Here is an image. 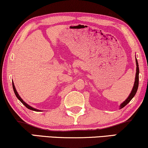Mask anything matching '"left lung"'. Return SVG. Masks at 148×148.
Wrapping results in <instances>:
<instances>
[{
  "label": "left lung",
  "mask_w": 148,
  "mask_h": 148,
  "mask_svg": "<svg viewBox=\"0 0 148 148\" xmlns=\"http://www.w3.org/2000/svg\"><path fill=\"white\" fill-rule=\"evenodd\" d=\"M136 60V75H135V80H134V83L133 85V87H132V89L130 92V94L128 98H126V100H125V101L122 102L119 106V109L121 108H124L125 106L127 104H128L130 102V101L133 98V97L135 96L136 91L138 89V87H139V64H138V61L136 58L135 59Z\"/></svg>",
  "instance_id": "obj_1"
}]
</instances>
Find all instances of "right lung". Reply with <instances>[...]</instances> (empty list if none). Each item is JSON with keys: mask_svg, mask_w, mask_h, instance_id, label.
I'll list each match as a JSON object with an SVG mask.
<instances>
[{"mask_svg": "<svg viewBox=\"0 0 148 148\" xmlns=\"http://www.w3.org/2000/svg\"><path fill=\"white\" fill-rule=\"evenodd\" d=\"M12 85H13V89H14V91L15 95H16V96L17 98H18V100H19L20 101V102H21L24 105L26 106V107H27V108H29V109H30V110H32V111H41V110H38V109H37V108H33V107H32V106H31L30 105H29V104H28L26 103V102H24V101L23 100H22V99L21 98V97L20 96V95L18 94V91H17L16 89V87H15V85H14V82H12Z\"/></svg>", "mask_w": 148, "mask_h": 148, "instance_id": "right-lung-1", "label": "right lung"}]
</instances>
